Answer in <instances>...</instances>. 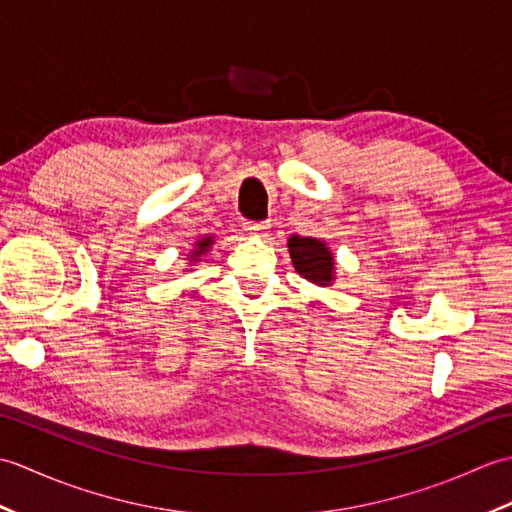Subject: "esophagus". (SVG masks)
Wrapping results in <instances>:
<instances>
[{
  "mask_svg": "<svg viewBox=\"0 0 512 512\" xmlns=\"http://www.w3.org/2000/svg\"><path fill=\"white\" fill-rule=\"evenodd\" d=\"M244 228L248 233H253V235H262V237H266V233H268V228H270V222L266 220V222H244Z\"/></svg>",
  "mask_w": 512,
  "mask_h": 512,
  "instance_id": "esophagus-1",
  "label": "esophagus"
}]
</instances>
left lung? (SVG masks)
I'll list each match as a JSON object with an SVG mask.
<instances>
[{"label": "left lung", "instance_id": "obj_1", "mask_svg": "<svg viewBox=\"0 0 512 512\" xmlns=\"http://www.w3.org/2000/svg\"><path fill=\"white\" fill-rule=\"evenodd\" d=\"M288 253L297 273L314 286L330 288L336 281V259L330 246L317 237H288Z\"/></svg>", "mask_w": 512, "mask_h": 512}]
</instances>
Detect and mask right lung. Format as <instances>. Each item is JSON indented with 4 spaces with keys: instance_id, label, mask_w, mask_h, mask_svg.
<instances>
[{
    "instance_id": "right-lung-1",
    "label": "right lung",
    "mask_w": 512,
    "mask_h": 512,
    "mask_svg": "<svg viewBox=\"0 0 512 512\" xmlns=\"http://www.w3.org/2000/svg\"><path fill=\"white\" fill-rule=\"evenodd\" d=\"M213 244H215V235H202L200 239H195V244H193V248L189 250V255H187L189 266H195L198 262H202V257L209 253ZM187 273H189V268H187Z\"/></svg>"
}]
</instances>
